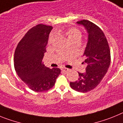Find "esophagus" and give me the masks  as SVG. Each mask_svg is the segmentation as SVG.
<instances>
[{"instance_id": "1", "label": "esophagus", "mask_w": 123, "mask_h": 123, "mask_svg": "<svg viewBox=\"0 0 123 123\" xmlns=\"http://www.w3.org/2000/svg\"><path fill=\"white\" fill-rule=\"evenodd\" d=\"M62 70L63 72L67 73L68 71H69V69H68V68H62Z\"/></svg>"}]
</instances>
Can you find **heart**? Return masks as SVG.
<instances>
[{
  "mask_svg": "<svg viewBox=\"0 0 123 123\" xmlns=\"http://www.w3.org/2000/svg\"><path fill=\"white\" fill-rule=\"evenodd\" d=\"M63 32L67 37L68 39L69 40L70 42L74 41H77V40L81 41V37H82V32L76 28H69V29L64 31ZM54 38H55V36L54 34H51L49 38V42L51 43L52 41H54Z\"/></svg>",
  "mask_w": 123,
  "mask_h": 123,
  "instance_id": "1",
  "label": "heart"
}]
</instances>
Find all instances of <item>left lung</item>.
<instances>
[{
  "instance_id": "8db88e82",
  "label": "left lung",
  "mask_w": 123,
  "mask_h": 123,
  "mask_svg": "<svg viewBox=\"0 0 123 123\" xmlns=\"http://www.w3.org/2000/svg\"><path fill=\"white\" fill-rule=\"evenodd\" d=\"M85 27L88 32V41L83 56L87 65L86 72L79 74L75 82H70L73 89L80 92L93 90L105 76L110 65L111 56L109 45L102 29L86 19L77 21Z\"/></svg>"
}]
</instances>
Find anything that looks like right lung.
<instances>
[{"instance_id": "add662e5", "label": "right lung", "mask_w": 123, "mask_h": 123, "mask_svg": "<svg viewBox=\"0 0 123 123\" xmlns=\"http://www.w3.org/2000/svg\"><path fill=\"white\" fill-rule=\"evenodd\" d=\"M52 28L42 24L32 27L19 41L14 54V67L17 74L35 92L50 89L61 73L59 68L50 69L42 62Z\"/></svg>"}]
</instances>
